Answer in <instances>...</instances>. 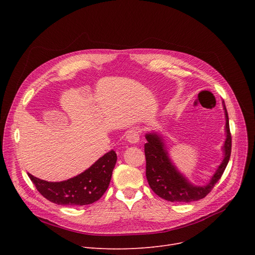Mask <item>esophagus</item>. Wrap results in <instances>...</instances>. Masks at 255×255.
Masks as SVG:
<instances>
[{"mask_svg": "<svg viewBox=\"0 0 255 255\" xmlns=\"http://www.w3.org/2000/svg\"><path fill=\"white\" fill-rule=\"evenodd\" d=\"M139 136H140L139 131H137V130H135V129H132V130L128 131L126 139H127V141L130 142V143H136V142H138V140H139Z\"/></svg>", "mask_w": 255, "mask_h": 255, "instance_id": "esophagus-1", "label": "esophagus"}]
</instances>
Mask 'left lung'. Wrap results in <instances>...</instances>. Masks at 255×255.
Here are the masks:
<instances>
[{"instance_id":"1","label":"left lung","mask_w":255,"mask_h":255,"mask_svg":"<svg viewBox=\"0 0 255 255\" xmlns=\"http://www.w3.org/2000/svg\"><path fill=\"white\" fill-rule=\"evenodd\" d=\"M225 115V141L222 146L223 159L216 171L205 185H194L187 179L173 164L169 157L163 136L158 132L145 133V176L151 189L168 202L190 203L204 198L221 178L225 167L230 161L232 152V135L230 131L229 115L224 101H222Z\"/></svg>"}]
</instances>
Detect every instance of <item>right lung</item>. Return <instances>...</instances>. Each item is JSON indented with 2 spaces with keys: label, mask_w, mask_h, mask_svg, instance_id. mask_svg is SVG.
<instances>
[{
  "label": "right lung",
  "mask_w": 255,
  "mask_h": 255,
  "mask_svg": "<svg viewBox=\"0 0 255 255\" xmlns=\"http://www.w3.org/2000/svg\"><path fill=\"white\" fill-rule=\"evenodd\" d=\"M116 162L117 154L112 150L84 172L66 181L47 182L31 173L28 176L49 202L61 206H86L97 202L109 188Z\"/></svg>",
  "instance_id": "obj_1"
}]
</instances>
